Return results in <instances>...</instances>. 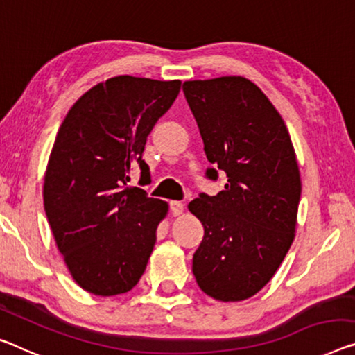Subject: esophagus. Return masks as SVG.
<instances>
[{
	"label": "esophagus",
	"instance_id": "obj_1",
	"mask_svg": "<svg viewBox=\"0 0 355 355\" xmlns=\"http://www.w3.org/2000/svg\"><path fill=\"white\" fill-rule=\"evenodd\" d=\"M170 208H171L173 216H181L184 212V205L181 203V201H171Z\"/></svg>",
	"mask_w": 355,
	"mask_h": 355
}]
</instances>
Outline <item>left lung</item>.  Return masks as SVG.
I'll return each instance as SVG.
<instances>
[{"label": "left lung", "instance_id": "1", "mask_svg": "<svg viewBox=\"0 0 355 355\" xmlns=\"http://www.w3.org/2000/svg\"><path fill=\"white\" fill-rule=\"evenodd\" d=\"M182 90L212 165L206 178H228L217 195L189 203L205 228L192 271L206 295L241 302L268 284L295 238V150L279 112L249 79L187 80Z\"/></svg>", "mask_w": 355, "mask_h": 355}]
</instances>
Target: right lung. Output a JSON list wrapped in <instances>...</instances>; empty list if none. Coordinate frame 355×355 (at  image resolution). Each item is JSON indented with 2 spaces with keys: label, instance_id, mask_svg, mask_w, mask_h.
<instances>
[{
  "label": "right lung",
  "instance_id": "obj_1",
  "mask_svg": "<svg viewBox=\"0 0 355 355\" xmlns=\"http://www.w3.org/2000/svg\"><path fill=\"white\" fill-rule=\"evenodd\" d=\"M181 80L117 76L92 87L60 125L44 176V209L73 279L100 297L138 284L166 201L128 187L147 136L176 100Z\"/></svg>",
  "mask_w": 355,
  "mask_h": 355
}]
</instances>
